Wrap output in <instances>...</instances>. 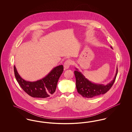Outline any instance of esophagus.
<instances>
[{
  "label": "esophagus",
  "instance_id": "obj_1",
  "mask_svg": "<svg viewBox=\"0 0 132 132\" xmlns=\"http://www.w3.org/2000/svg\"><path fill=\"white\" fill-rule=\"evenodd\" d=\"M72 63V61H71V60H67L64 64V68L65 69H68Z\"/></svg>",
  "mask_w": 132,
  "mask_h": 132
}]
</instances>
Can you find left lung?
<instances>
[{"mask_svg": "<svg viewBox=\"0 0 132 132\" xmlns=\"http://www.w3.org/2000/svg\"><path fill=\"white\" fill-rule=\"evenodd\" d=\"M111 48H112L111 46ZM117 73L118 69L117 68L116 73L114 79L106 85H104L103 84H96L89 81L76 68V70L74 71V74L76 77V85L77 91L79 94L86 98H92L104 94L113 86Z\"/></svg>", "mask_w": 132, "mask_h": 132, "instance_id": "8db88e82", "label": "left lung"}]
</instances>
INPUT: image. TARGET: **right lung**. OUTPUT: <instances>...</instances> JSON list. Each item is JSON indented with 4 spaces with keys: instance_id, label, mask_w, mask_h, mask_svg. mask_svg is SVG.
<instances>
[{
    "instance_id": "obj_1",
    "label": "right lung",
    "mask_w": 132,
    "mask_h": 132,
    "mask_svg": "<svg viewBox=\"0 0 132 132\" xmlns=\"http://www.w3.org/2000/svg\"><path fill=\"white\" fill-rule=\"evenodd\" d=\"M14 71L16 79L24 92L33 97L44 98L53 94L58 80L62 74L63 66L61 65L52 69L44 78L35 82L26 81L19 75L15 66Z\"/></svg>"
}]
</instances>
